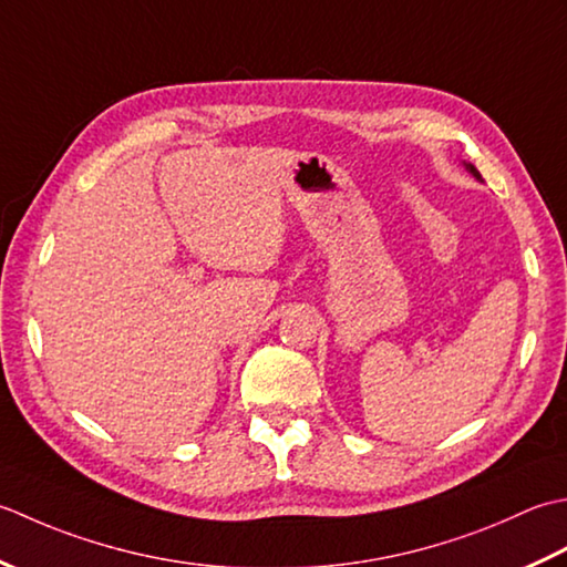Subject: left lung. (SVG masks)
<instances>
[{"label":"left lung","mask_w":567,"mask_h":567,"mask_svg":"<svg viewBox=\"0 0 567 567\" xmlns=\"http://www.w3.org/2000/svg\"><path fill=\"white\" fill-rule=\"evenodd\" d=\"M462 166H465V171L470 173V176H475L477 181H482V176H480V171H477L475 166H472V164H467V161H462Z\"/></svg>","instance_id":"1"}]
</instances>
